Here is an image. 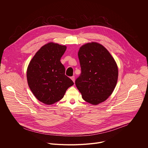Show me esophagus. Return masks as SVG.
<instances>
[{
  "label": "esophagus",
  "mask_w": 148,
  "mask_h": 148,
  "mask_svg": "<svg viewBox=\"0 0 148 148\" xmlns=\"http://www.w3.org/2000/svg\"><path fill=\"white\" fill-rule=\"evenodd\" d=\"M71 79L73 80V81L74 82H75V77L74 76H72L71 77Z\"/></svg>",
  "instance_id": "esophagus-1"
}]
</instances>
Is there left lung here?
<instances>
[{"instance_id": "1", "label": "left lung", "mask_w": 148, "mask_h": 148, "mask_svg": "<svg viewBox=\"0 0 148 148\" xmlns=\"http://www.w3.org/2000/svg\"><path fill=\"white\" fill-rule=\"evenodd\" d=\"M81 73L75 85L84 101L97 105L106 100L117 83L118 69L110 52L92 42L82 46L78 53Z\"/></svg>"}]
</instances>
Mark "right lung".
<instances>
[{
  "label": "right lung",
  "mask_w": 148,
  "mask_h": 148,
  "mask_svg": "<svg viewBox=\"0 0 148 148\" xmlns=\"http://www.w3.org/2000/svg\"><path fill=\"white\" fill-rule=\"evenodd\" d=\"M67 47L49 43L42 46L30 61L27 70L28 85L40 102L51 105L61 100L73 81L65 75L60 61Z\"/></svg>",
  "instance_id": "obj_1"
}]
</instances>
